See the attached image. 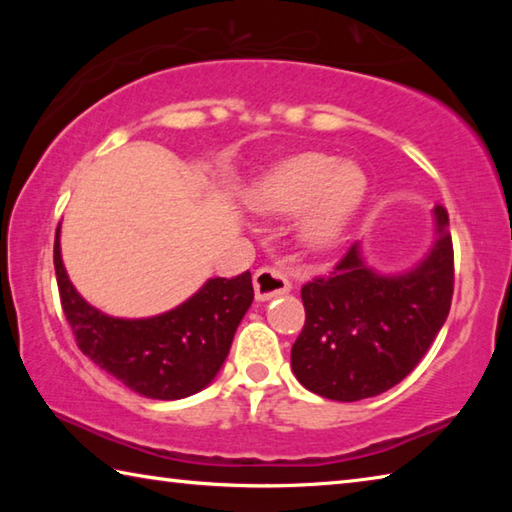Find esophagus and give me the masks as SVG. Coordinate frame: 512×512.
Masks as SVG:
<instances>
[{
	"mask_svg": "<svg viewBox=\"0 0 512 512\" xmlns=\"http://www.w3.org/2000/svg\"><path fill=\"white\" fill-rule=\"evenodd\" d=\"M253 284H255L257 300H268V298L282 296V293L291 291V282H289L287 273H284L282 268H275V266L257 268L253 275Z\"/></svg>",
	"mask_w": 512,
	"mask_h": 512,
	"instance_id": "1",
	"label": "esophagus"
}]
</instances>
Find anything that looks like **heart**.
<instances>
[{"mask_svg": "<svg viewBox=\"0 0 512 512\" xmlns=\"http://www.w3.org/2000/svg\"><path fill=\"white\" fill-rule=\"evenodd\" d=\"M368 196L361 164L327 153H305L275 167L250 196L257 212L282 214L309 205L302 235L311 244H332L348 228Z\"/></svg>", "mask_w": 512, "mask_h": 512, "instance_id": "heart-1", "label": "heart"}]
</instances>
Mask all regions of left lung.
I'll return each instance as SVG.
<instances>
[{
	"mask_svg": "<svg viewBox=\"0 0 512 512\" xmlns=\"http://www.w3.org/2000/svg\"><path fill=\"white\" fill-rule=\"evenodd\" d=\"M438 241L411 273L386 277L363 264L357 244L327 275L302 284L305 327L291 368L311 393L357 402L388 391L427 354L454 293L449 214L436 205Z\"/></svg>",
	"mask_w": 512,
	"mask_h": 512,
	"instance_id": "8db88e82",
	"label": "left lung"
}]
</instances>
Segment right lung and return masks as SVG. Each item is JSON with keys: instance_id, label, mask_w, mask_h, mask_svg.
Here are the masks:
<instances>
[{"instance_id": "1", "label": "right lung", "mask_w": 512, "mask_h": 512, "mask_svg": "<svg viewBox=\"0 0 512 512\" xmlns=\"http://www.w3.org/2000/svg\"><path fill=\"white\" fill-rule=\"evenodd\" d=\"M54 268L60 305L79 350L131 391L151 400H180L210 384L255 298L246 271L230 280L214 277L167 314L124 320L101 314L76 293L60 259L58 230Z\"/></svg>"}]
</instances>
